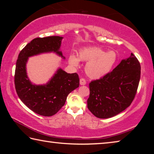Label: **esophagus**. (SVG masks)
Here are the masks:
<instances>
[{"label":"esophagus","mask_w":154,"mask_h":154,"mask_svg":"<svg viewBox=\"0 0 154 154\" xmlns=\"http://www.w3.org/2000/svg\"><path fill=\"white\" fill-rule=\"evenodd\" d=\"M79 83L81 85H85V83H86V81H85V79H83V78H81L79 81Z\"/></svg>","instance_id":"1"}]
</instances>
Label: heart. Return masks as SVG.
I'll list each match as a JSON object with an SVG mask.
<instances>
[{
    "label": "heart",
    "mask_w": 154,
    "mask_h": 154,
    "mask_svg": "<svg viewBox=\"0 0 154 154\" xmlns=\"http://www.w3.org/2000/svg\"><path fill=\"white\" fill-rule=\"evenodd\" d=\"M80 60L87 62L85 70L88 77L99 79L111 72L118 61V55L113 50L105 51L96 47L83 48L79 49V58L75 54L69 57V63L72 66L77 67Z\"/></svg>",
    "instance_id": "heart-1"
}]
</instances>
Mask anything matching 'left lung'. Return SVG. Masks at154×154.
Masks as SVG:
<instances>
[{
  "instance_id": "obj_1",
  "label": "left lung",
  "mask_w": 154,
  "mask_h": 154,
  "mask_svg": "<svg viewBox=\"0 0 154 154\" xmlns=\"http://www.w3.org/2000/svg\"><path fill=\"white\" fill-rule=\"evenodd\" d=\"M140 77V65L132 53L111 72L90 83L88 108L100 119L112 118L124 111L134 98Z\"/></svg>"
}]
</instances>
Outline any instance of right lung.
I'll use <instances>...</instances> for the list:
<instances>
[{
    "instance_id": "1",
    "label": "right lung",
    "mask_w": 154,
    "mask_h": 154,
    "mask_svg": "<svg viewBox=\"0 0 154 154\" xmlns=\"http://www.w3.org/2000/svg\"><path fill=\"white\" fill-rule=\"evenodd\" d=\"M62 38L59 36L34 38L20 51L17 60L15 86L17 95L24 105L40 116L56 114L64 106L68 95L79 85L77 73H67L61 68L45 84L32 83L28 77L26 64L30 57L53 52L65 59L60 51Z\"/></svg>"
}]
</instances>
